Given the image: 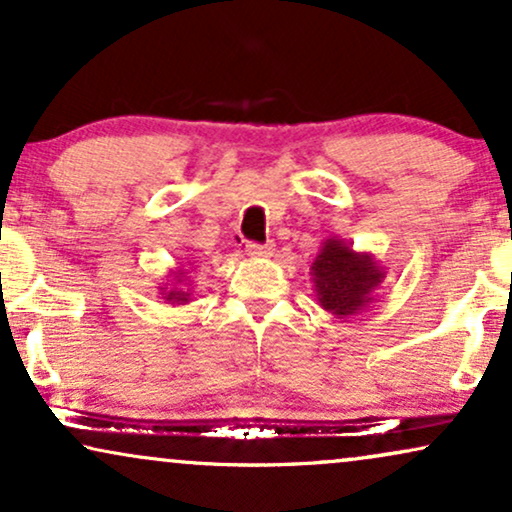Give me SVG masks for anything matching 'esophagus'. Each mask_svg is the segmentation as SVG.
<instances>
[{
  "label": "esophagus",
  "instance_id": "1",
  "mask_svg": "<svg viewBox=\"0 0 512 512\" xmlns=\"http://www.w3.org/2000/svg\"><path fill=\"white\" fill-rule=\"evenodd\" d=\"M245 252H248L250 257H271V255H274V245H271V243H267V245L248 243V245H245Z\"/></svg>",
  "mask_w": 512,
  "mask_h": 512
}]
</instances>
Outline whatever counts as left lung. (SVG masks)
Wrapping results in <instances>:
<instances>
[{"label":"left lung","mask_w":512,"mask_h":512,"mask_svg":"<svg viewBox=\"0 0 512 512\" xmlns=\"http://www.w3.org/2000/svg\"><path fill=\"white\" fill-rule=\"evenodd\" d=\"M385 267L371 252H357L342 238H326L314 257L309 276L319 307L335 319H352L375 300V290L385 281Z\"/></svg>","instance_id":"1"}]
</instances>
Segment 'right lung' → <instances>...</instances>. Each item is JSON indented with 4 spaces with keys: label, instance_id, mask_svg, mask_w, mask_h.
<instances>
[{
    "label": "right lung",
    "instance_id": "1",
    "mask_svg": "<svg viewBox=\"0 0 512 512\" xmlns=\"http://www.w3.org/2000/svg\"><path fill=\"white\" fill-rule=\"evenodd\" d=\"M189 269H191V262H189ZM189 269H186V264H179V267H174L170 274H167V283H160L158 290H160V297H163L165 302L170 304H189L191 302V278H189Z\"/></svg>",
    "mask_w": 512,
    "mask_h": 512
}]
</instances>
